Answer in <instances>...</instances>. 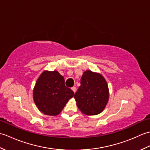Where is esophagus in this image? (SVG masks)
<instances>
[{
  "mask_svg": "<svg viewBox=\"0 0 150 150\" xmlns=\"http://www.w3.org/2000/svg\"><path fill=\"white\" fill-rule=\"evenodd\" d=\"M71 90H73V92H74V93H75L76 91H77V88L75 87V86H73V87H72V88H71Z\"/></svg>",
  "mask_w": 150,
  "mask_h": 150,
  "instance_id": "esophagus-1",
  "label": "esophagus"
}]
</instances>
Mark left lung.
Instances as JSON below:
<instances>
[{
    "label": "left lung",
    "mask_w": 150,
    "mask_h": 150,
    "mask_svg": "<svg viewBox=\"0 0 150 150\" xmlns=\"http://www.w3.org/2000/svg\"><path fill=\"white\" fill-rule=\"evenodd\" d=\"M74 98L79 109L84 114H99L104 110L109 99L106 81L100 73L86 70L82 76L81 86Z\"/></svg>",
    "instance_id": "obj_1"
}]
</instances>
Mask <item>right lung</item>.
Masks as SVG:
<instances>
[{
	"label": "right lung",
	"mask_w": 150,
	"mask_h": 150,
	"mask_svg": "<svg viewBox=\"0 0 150 150\" xmlns=\"http://www.w3.org/2000/svg\"><path fill=\"white\" fill-rule=\"evenodd\" d=\"M64 79L57 71H44L37 79L33 89V100L40 112L55 116L74 96L64 84Z\"/></svg>",
	"instance_id": "right-lung-1"
}]
</instances>
